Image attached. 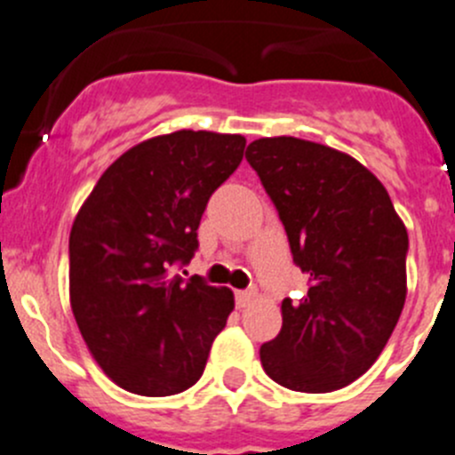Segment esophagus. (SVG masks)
<instances>
[{
    "label": "esophagus",
    "mask_w": 455,
    "mask_h": 455,
    "mask_svg": "<svg viewBox=\"0 0 455 455\" xmlns=\"http://www.w3.org/2000/svg\"><path fill=\"white\" fill-rule=\"evenodd\" d=\"M251 299H253V293H251V291H235V304L240 308H244Z\"/></svg>",
    "instance_id": "obj_1"
}]
</instances>
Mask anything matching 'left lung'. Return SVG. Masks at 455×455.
<instances>
[{"label": "left lung", "mask_w": 455, "mask_h": 455, "mask_svg": "<svg viewBox=\"0 0 455 455\" xmlns=\"http://www.w3.org/2000/svg\"><path fill=\"white\" fill-rule=\"evenodd\" d=\"M284 224L308 291L282 299V329L259 347L271 380L326 394L358 380L394 333L407 298L409 235L380 180L358 160L298 138L246 148Z\"/></svg>", "instance_id": "obj_1"}]
</instances>
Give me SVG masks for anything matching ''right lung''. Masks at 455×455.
Listing matches in <instances>:
<instances>
[{
  "instance_id": "right-lung-1",
  "label": "right lung",
  "mask_w": 455,
  "mask_h": 455,
  "mask_svg": "<svg viewBox=\"0 0 455 455\" xmlns=\"http://www.w3.org/2000/svg\"><path fill=\"white\" fill-rule=\"evenodd\" d=\"M246 140L175 131L117 157L70 228V307L106 376L148 398L202 378L233 311L227 286L171 275L197 251L209 197L240 166Z\"/></svg>"
}]
</instances>
